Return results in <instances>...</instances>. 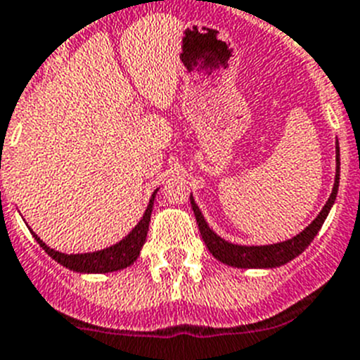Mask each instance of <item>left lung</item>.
<instances>
[{
	"mask_svg": "<svg viewBox=\"0 0 360 360\" xmlns=\"http://www.w3.org/2000/svg\"><path fill=\"white\" fill-rule=\"evenodd\" d=\"M335 183H333V190H331L330 198H328L326 205L323 206V210L319 212L317 217L311 221L308 226L302 230L301 233H297L295 237L283 243H275V245H264V246H245V245H233L228 243L223 237H219L217 233L208 226V223L202 217L199 206L195 205L193 198L190 195V202H192V210L195 214V221H198L199 232H201L202 240H205L206 248L210 250V254L214 255L217 261L224 262L228 266L236 268H277L283 266L297 255H301L314 237L317 236L321 226H323L324 219L330 214L331 206L335 202L337 190H339V176H340V155H339V143L335 146Z\"/></svg>",
	"mask_w": 360,
	"mask_h": 360,
	"instance_id": "obj_1",
	"label": "left lung"
}]
</instances>
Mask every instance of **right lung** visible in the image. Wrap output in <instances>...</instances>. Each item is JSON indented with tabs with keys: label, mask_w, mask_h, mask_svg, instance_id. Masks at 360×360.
<instances>
[{
	"label": "right lung",
	"mask_w": 360,
	"mask_h": 360,
	"mask_svg": "<svg viewBox=\"0 0 360 360\" xmlns=\"http://www.w3.org/2000/svg\"><path fill=\"white\" fill-rule=\"evenodd\" d=\"M155 193H158V190L152 193L141 221L136 224L132 232L128 233L124 239H121L120 243H115V245L108 246L105 250L89 252V254H61L58 250H52L50 246H46L34 232L32 236L50 257L72 271H77V274H110V271L123 270V268L134 264V261L141 254V248L146 240V233H148L150 215H152V208H154Z\"/></svg>",
	"instance_id": "obj_1"
}]
</instances>
